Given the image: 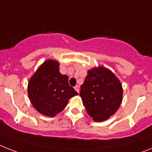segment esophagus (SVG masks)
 I'll return each mask as SVG.
<instances>
[{
  "mask_svg": "<svg viewBox=\"0 0 152 152\" xmlns=\"http://www.w3.org/2000/svg\"><path fill=\"white\" fill-rule=\"evenodd\" d=\"M74 89H76V91L77 92H80V87H79V86H76L74 87Z\"/></svg>",
  "mask_w": 152,
  "mask_h": 152,
  "instance_id": "34e87169",
  "label": "esophagus"
}]
</instances>
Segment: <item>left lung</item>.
Masks as SVG:
<instances>
[{
    "instance_id": "obj_1",
    "label": "left lung",
    "mask_w": 152,
    "mask_h": 152,
    "mask_svg": "<svg viewBox=\"0 0 152 152\" xmlns=\"http://www.w3.org/2000/svg\"><path fill=\"white\" fill-rule=\"evenodd\" d=\"M122 84L115 75L103 66L88 71L80 86L87 113L96 122H102L115 113L122 101Z\"/></svg>"
}]
</instances>
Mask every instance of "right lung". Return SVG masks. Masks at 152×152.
<instances>
[{
    "label": "right lung",
    "instance_id": "right-lung-1",
    "mask_svg": "<svg viewBox=\"0 0 152 152\" xmlns=\"http://www.w3.org/2000/svg\"><path fill=\"white\" fill-rule=\"evenodd\" d=\"M60 64L48 60L42 64L28 83V96L42 115L53 117L65 109L69 99L78 92L69 85L68 76L60 72Z\"/></svg>",
    "mask_w": 152,
    "mask_h": 152
}]
</instances>
